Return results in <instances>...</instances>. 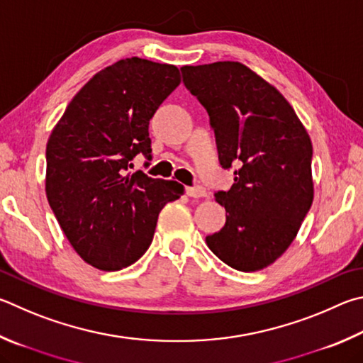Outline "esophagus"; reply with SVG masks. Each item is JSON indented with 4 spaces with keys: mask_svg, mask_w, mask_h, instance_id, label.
I'll return each instance as SVG.
<instances>
[{
    "mask_svg": "<svg viewBox=\"0 0 363 363\" xmlns=\"http://www.w3.org/2000/svg\"><path fill=\"white\" fill-rule=\"evenodd\" d=\"M186 194L190 196V199H201V196H206L208 192L206 189L201 186H195V187H187Z\"/></svg>",
    "mask_w": 363,
    "mask_h": 363,
    "instance_id": "1",
    "label": "esophagus"
}]
</instances>
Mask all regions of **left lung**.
Here are the masks:
<instances>
[{
	"mask_svg": "<svg viewBox=\"0 0 363 363\" xmlns=\"http://www.w3.org/2000/svg\"><path fill=\"white\" fill-rule=\"evenodd\" d=\"M182 82L209 116L230 190L216 192L225 225L206 236L219 259L259 272L291 246L313 204V144L294 108L273 85L238 62L182 67Z\"/></svg>",
	"mask_w": 363,
	"mask_h": 363,
	"instance_id": "1",
	"label": "left lung"
}]
</instances>
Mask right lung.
<instances>
[{
	"mask_svg": "<svg viewBox=\"0 0 363 363\" xmlns=\"http://www.w3.org/2000/svg\"><path fill=\"white\" fill-rule=\"evenodd\" d=\"M181 82L174 65L131 57L77 91L45 147V195L69 245L103 272L130 267L149 249L160 211L179 199L176 181L130 173L152 159L149 121Z\"/></svg>",
	"mask_w": 363,
	"mask_h": 363,
	"instance_id": "1",
	"label": "right lung"
}]
</instances>
